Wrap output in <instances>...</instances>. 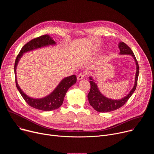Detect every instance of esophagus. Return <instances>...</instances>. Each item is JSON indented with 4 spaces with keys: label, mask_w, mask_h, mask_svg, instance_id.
<instances>
[{
    "label": "esophagus",
    "mask_w": 154,
    "mask_h": 154,
    "mask_svg": "<svg viewBox=\"0 0 154 154\" xmlns=\"http://www.w3.org/2000/svg\"><path fill=\"white\" fill-rule=\"evenodd\" d=\"M83 77H84V74H79L78 75V76H77V79L79 80H81V79H82L83 78Z\"/></svg>",
    "instance_id": "esophagus-1"
}]
</instances>
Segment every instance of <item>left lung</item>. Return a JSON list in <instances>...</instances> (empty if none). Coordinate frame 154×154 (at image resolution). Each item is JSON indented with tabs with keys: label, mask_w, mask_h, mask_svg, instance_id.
<instances>
[{
	"label": "left lung",
	"mask_w": 154,
	"mask_h": 154,
	"mask_svg": "<svg viewBox=\"0 0 154 154\" xmlns=\"http://www.w3.org/2000/svg\"><path fill=\"white\" fill-rule=\"evenodd\" d=\"M118 47L120 50L119 54L121 55H131L135 60L137 65V71L134 86L129 93L124 97L118 100L111 99L106 97L100 92L97 84L94 82V80L93 79V78L90 77L89 78L90 79V83L91 85V88L88 94V99L90 104L93 107L95 110L99 112L105 113L112 112L121 108L127 102L128 99L133 94L137 86V82L139 75V66L136 57L132 51L124 42H120L119 43Z\"/></svg>",
	"instance_id": "obj_1"
}]
</instances>
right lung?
Returning <instances> with one entry per match:
<instances>
[{
	"label": "right lung",
	"instance_id": "right-lung-1",
	"mask_svg": "<svg viewBox=\"0 0 154 154\" xmlns=\"http://www.w3.org/2000/svg\"><path fill=\"white\" fill-rule=\"evenodd\" d=\"M55 42L48 35H45L34 38L27 42L20 51L14 63V74L16 87L25 101L32 107L42 111H51L58 108L63 103L64 97L71 86L77 82L75 75L64 78L56 87V88L48 96L41 98L34 99L26 95L22 90L17 83L16 79V68L19 61L24 53L50 45H55Z\"/></svg>",
	"mask_w": 154,
	"mask_h": 154
}]
</instances>
